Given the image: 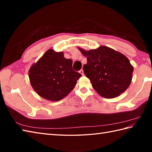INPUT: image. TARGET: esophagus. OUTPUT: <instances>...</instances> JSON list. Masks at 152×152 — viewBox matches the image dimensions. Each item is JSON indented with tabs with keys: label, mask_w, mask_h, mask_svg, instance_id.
<instances>
[{
	"label": "esophagus",
	"mask_w": 152,
	"mask_h": 152,
	"mask_svg": "<svg viewBox=\"0 0 152 152\" xmlns=\"http://www.w3.org/2000/svg\"><path fill=\"white\" fill-rule=\"evenodd\" d=\"M80 73L82 75L84 76V72H83V69H82V70H80Z\"/></svg>",
	"instance_id": "esophagus-1"
}]
</instances>
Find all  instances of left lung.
Returning <instances> with one entry per match:
<instances>
[{
    "label": "left lung",
    "instance_id": "8db88e82",
    "mask_svg": "<svg viewBox=\"0 0 152 152\" xmlns=\"http://www.w3.org/2000/svg\"><path fill=\"white\" fill-rule=\"evenodd\" d=\"M78 50L88 60L83 66L86 76L100 95L113 99L127 89L134 68L124 54L104 46L89 51Z\"/></svg>",
    "mask_w": 152,
    "mask_h": 152
}]
</instances>
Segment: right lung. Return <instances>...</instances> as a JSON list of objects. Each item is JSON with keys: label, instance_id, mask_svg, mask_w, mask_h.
<instances>
[{"label": "right lung", "instance_id": "1", "mask_svg": "<svg viewBox=\"0 0 152 152\" xmlns=\"http://www.w3.org/2000/svg\"><path fill=\"white\" fill-rule=\"evenodd\" d=\"M81 74L72 69V61L63 51L48 50L28 71L30 83L37 94L50 101L63 99L75 87Z\"/></svg>", "mask_w": 152, "mask_h": 152}]
</instances>
